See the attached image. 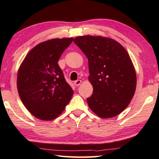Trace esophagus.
Masks as SVG:
<instances>
[{"label": "esophagus", "mask_w": 159, "mask_h": 159, "mask_svg": "<svg viewBox=\"0 0 159 159\" xmlns=\"http://www.w3.org/2000/svg\"><path fill=\"white\" fill-rule=\"evenodd\" d=\"M81 83H82V81L80 80H76L74 81V85H75L76 87L79 86L80 84H81Z\"/></svg>", "instance_id": "obj_1"}]
</instances>
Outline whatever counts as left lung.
<instances>
[{"mask_svg": "<svg viewBox=\"0 0 159 159\" xmlns=\"http://www.w3.org/2000/svg\"><path fill=\"white\" fill-rule=\"evenodd\" d=\"M88 59L89 80L93 93L87 101L98 116L108 119L120 114L134 95L136 75L126 49L116 40L99 36L74 39Z\"/></svg>", "mask_w": 159, "mask_h": 159, "instance_id": "1", "label": "left lung"}]
</instances>
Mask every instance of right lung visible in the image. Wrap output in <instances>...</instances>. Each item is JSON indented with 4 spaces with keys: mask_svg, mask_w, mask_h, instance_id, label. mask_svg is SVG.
Returning <instances> with one entry per match:
<instances>
[{
    "mask_svg": "<svg viewBox=\"0 0 159 159\" xmlns=\"http://www.w3.org/2000/svg\"><path fill=\"white\" fill-rule=\"evenodd\" d=\"M73 38L55 39L31 49L18 70L17 88L20 100L37 119L57 118L69 103L74 91L58 61Z\"/></svg>",
    "mask_w": 159,
    "mask_h": 159,
    "instance_id": "obj_1",
    "label": "right lung"
}]
</instances>
